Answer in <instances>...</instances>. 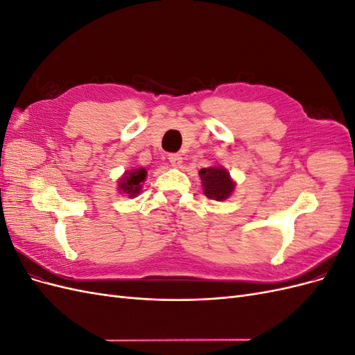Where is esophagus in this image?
Instances as JSON below:
<instances>
[{
	"mask_svg": "<svg viewBox=\"0 0 355 355\" xmlns=\"http://www.w3.org/2000/svg\"><path fill=\"white\" fill-rule=\"evenodd\" d=\"M168 161H170V164L173 166V167H179L182 164V157L179 154H170L168 155Z\"/></svg>",
	"mask_w": 355,
	"mask_h": 355,
	"instance_id": "esophagus-1",
	"label": "esophagus"
}]
</instances>
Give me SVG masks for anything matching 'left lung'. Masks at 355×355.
I'll return each instance as SVG.
<instances>
[{
  "instance_id": "1",
  "label": "left lung",
  "mask_w": 355,
  "mask_h": 355,
  "mask_svg": "<svg viewBox=\"0 0 355 355\" xmlns=\"http://www.w3.org/2000/svg\"><path fill=\"white\" fill-rule=\"evenodd\" d=\"M200 178L202 180L204 196L210 200H227L235 188L234 182L230 178V173L222 167L201 168Z\"/></svg>"
}]
</instances>
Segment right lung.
Segmentation results:
<instances>
[{"label":"right lung","instance_id":"add662e5","mask_svg":"<svg viewBox=\"0 0 355 355\" xmlns=\"http://www.w3.org/2000/svg\"><path fill=\"white\" fill-rule=\"evenodd\" d=\"M146 178V170L145 168H135L132 171H127L125 176L118 182V187L120 191L128 194V197H136L142 188V182Z\"/></svg>","mask_w":355,"mask_h":355}]
</instances>
